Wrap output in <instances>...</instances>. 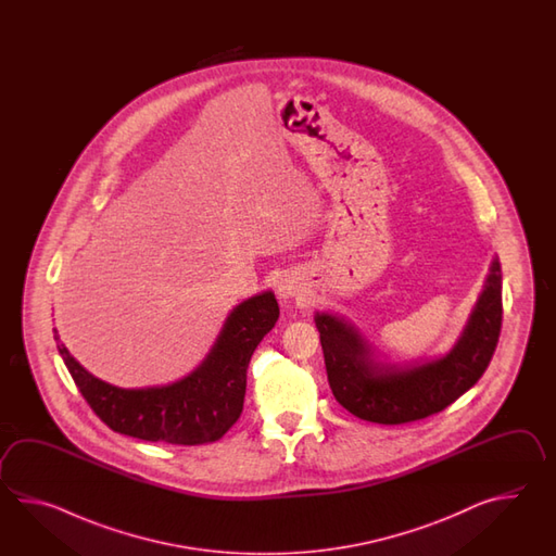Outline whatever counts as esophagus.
<instances>
[{"label":"esophagus","instance_id":"esophagus-1","mask_svg":"<svg viewBox=\"0 0 556 556\" xmlns=\"http://www.w3.org/2000/svg\"><path fill=\"white\" fill-rule=\"evenodd\" d=\"M302 286L298 282V278L292 276V274H286L280 278V282H278V295L282 298L283 302H288V300H294V298H300L302 295Z\"/></svg>","mask_w":556,"mask_h":556}]
</instances>
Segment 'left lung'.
I'll use <instances>...</instances> for the list:
<instances>
[{
  "instance_id": "obj_1",
  "label": "left lung",
  "mask_w": 556,
  "mask_h": 556,
  "mask_svg": "<svg viewBox=\"0 0 556 556\" xmlns=\"http://www.w3.org/2000/svg\"><path fill=\"white\" fill-rule=\"evenodd\" d=\"M503 276L493 256L483 288L462 333L445 354L391 362L354 321L316 312L331 393L359 419L397 426L438 414L483 376L495 354L503 321Z\"/></svg>"
}]
</instances>
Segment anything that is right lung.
Returning <instances> with one entry per match:
<instances>
[{
  "instance_id": "right-lung-1",
  "label": "right lung",
  "mask_w": 556,
  "mask_h": 556,
  "mask_svg": "<svg viewBox=\"0 0 556 556\" xmlns=\"http://www.w3.org/2000/svg\"><path fill=\"white\" fill-rule=\"evenodd\" d=\"M273 290L240 302L226 316L213 348L199 366L177 381L125 390L89 374L55 342L75 386L101 421L121 435L170 445H202L223 438L237 424L247 393L250 357L278 321Z\"/></svg>"
}]
</instances>
